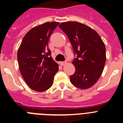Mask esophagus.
Wrapping results in <instances>:
<instances>
[{"instance_id":"1","label":"esophagus","mask_w":123,"mask_h":123,"mask_svg":"<svg viewBox=\"0 0 123 123\" xmlns=\"http://www.w3.org/2000/svg\"><path fill=\"white\" fill-rule=\"evenodd\" d=\"M67 63V62L66 61H64V62H60V64H61V66H64V65H65Z\"/></svg>"}]
</instances>
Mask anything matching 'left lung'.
Here are the masks:
<instances>
[{
  "label": "left lung",
  "instance_id": "left-lung-1",
  "mask_svg": "<svg viewBox=\"0 0 123 123\" xmlns=\"http://www.w3.org/2000/svg\"><path fill=\"white\" fill-rule=\"evenodd\" d=\"M68 36L75 58V68L70 82L76 87L86 89L95 84L103 72L106 48L101 37L86 25L77 22H63L59 25Z\"/></svg>",
  "mask_w": 123,
  "mask_h": 123
}]
</instances>
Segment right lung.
<instances>
[{
    "mask_svg": "<svg viewBox=\"0 0 123 123\" xmlns=\"http://www.w3.org/2000/svg\"><path fill=\"white\" fill-rule=\"evenodd\" d=\"M59 22H46L34 27L22 39L17 54L20 73L29 87L46 91L54 83L59 66L51 57L48 43Z\"/></svg>",
    "mask_w": 123,
    "mask_h": 123,
    "instance_id": "add662e5",
    "label": "right lung"
}]
</instances>
